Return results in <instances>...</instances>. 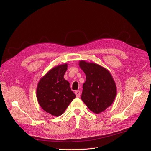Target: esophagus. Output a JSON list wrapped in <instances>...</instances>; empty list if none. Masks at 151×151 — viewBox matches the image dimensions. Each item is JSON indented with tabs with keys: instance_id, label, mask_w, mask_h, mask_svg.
<instances>
[{
	"instance_id": "34e87169",
	"label": "esophagus",
	"mask_w": 151,
	"mask_h": 151,
	"mask_svg": "<svg viewBox=\"0 0 151 151\" xmlns=\"http://www.w3.org/2000/svg\"><path fill=\"white\" fill-rule=\"evenodd\" d=\"M75 94H76L77 97L79 98V97H80V96H81V91H79V90L76 91H75Z\"/></svg>"
}]
</instances>
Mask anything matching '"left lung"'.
Segmentation results:
<instances>
[{
    "instance_id": "8db88e82",
    "label": "left lung",
    "mask_w": 151,
    "mask_h": 151,
    "mask_svg": "<svg viewBox=\"0 0 151 151\" xmlns=\"http://www.w3.org/2000/svg\"><path fill=\"white\" fill-rule=\"evenodd\" d=\"M79 65L86 76L81 99L91 111L96 114L101 113L115 100V81L108 70L98 64L81 60Z\"/></svg>"
}]
</instances>
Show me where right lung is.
<instances>
[{"label":"right lung","instance_id":"obj_1","mask_svg":"<svg viewBox=\"0 0 151 151\" xmlns=\"http://www.w3.org/2000/svg\"><path fill=\"white\" fill-rule=\"evenodd\" d=\"M67 69L66 63L53 68L40 79L36 90L40 106L55 116L62 115L76 97L69 83L63 78Z\"/></svg>","mask_w":151,"mask_h":151}]
</instances>
